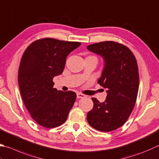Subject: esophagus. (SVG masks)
<instances>
[{
  "label": "esophagus",
  "instance_id": "esophagus-1",
  "mask_svg": "<svg viewBox=\"0 0 159 159\" xmlns=\"http://www.w3.org/2000/svg\"><path fill=\"white\" fill-rule=\"evenodd\" d=\"M76 96H77V98H85L86 97V96L85 94H80V93H78Z\"/></svg>",
  "mask_w": 159,
  "mask_h": 159
}]
</instances>
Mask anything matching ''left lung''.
Listing matches in <instances>:
<instances>
[{
    "label": "left lung",
    "instance_id": "left-lung-1",
    "mask_svg": "<svg viewBox=\"0 0 159 159\" xmlns=\"http://www.w3.org/2000/svg\"><path fill=\"white\" fill-rule=\"evenodd\" d=\"M87 48L104 58L105 68L98 83L107 92L103 102L92 98L94 107L87 120L98 131H113L124 125L136 103L139 86L137 61L127 46L118 42H100Z\"/></svg>",
    "mask_w": 159,
    "mask_h": 159
}]
</instances>
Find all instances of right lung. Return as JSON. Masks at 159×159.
Returning a JSON list of instances; mask_svg holds the SVG:
<instances>
[{
  "label": "right lung",
  "mask_w": 159,
  "mask_h": 159,
  "mask_svg": "<svg viewBox=\"0 0 159 159\" xmlns=\"http://www.w3.org/2000/svg\"><path fill=\"white\" fill-rule=\"evenodd\" d=\"M80 44L40 39L31 43L22 56L18 86L27 110L40 125L54 128L67 120L76 94L72 91H58L53 88V79L62 74L67 55Z\"/></svg>",
  "instance_id": "1"
}]
</instances>
